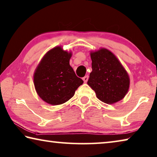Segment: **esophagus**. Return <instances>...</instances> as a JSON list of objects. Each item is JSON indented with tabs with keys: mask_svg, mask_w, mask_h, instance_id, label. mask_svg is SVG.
Listing matches in <instances>:
<instances>
[{
	"mask_svg": "<svg viewBox=\"0 0 157 157\" xmlns=\"http://www.w3.org/2000/svg\"><path fill=\"white\" fill-rule=\"evenodd\" d=\"M88 79H89V77H88V75H86V76H84V78H82V79H83L84 82H85V83L86 82L88 81Z\"/></svg>",
	"mask_w": 157,
	"mask_h": 157,
	"instance_id": "1",
	"label": "esophagus"
}]
</instances>
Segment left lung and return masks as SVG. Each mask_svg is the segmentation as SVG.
I'll list each match as a JSON object with an SVG mask.
<instances>
[{
	"label": "left lung",
	"instance_id": "1",
	"mask_svg": "<svg viewBox=\"0 0 157 157\" xmlns=\"http://www.w3.org/2000/svg\"><path fill=\"white\" fill-rule=\"evenodd\" d=\"M92 71L87 84L103 103H115L124 98L130 85L127 72L113 53L105 48L90 53Z\"/></svg>",
	"mask_w": 157,
	"mask_h": 157
}]
</instances>
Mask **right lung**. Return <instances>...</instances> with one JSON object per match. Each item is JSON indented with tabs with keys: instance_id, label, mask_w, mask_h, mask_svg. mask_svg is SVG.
Segmentation results:
<instances>
[{
	"instance_id": "add662e5",
	"label": "right lung",
	"mask_w": 157,
	"mask_h": 157,
	"mask_svg": "<svg viewBox=\"0 0 157 157\" xmlns=\"http://www.w3.org/2000/svg\"><path fill=\"white\" fill-rule=\"evenodd\" d=\"M72 53L61 46L50 49L40 62L33 75L34 86L38 96L50 105L66 103L83 84L76 76L70 59Z\"/></svg>"
}]
</instances>
